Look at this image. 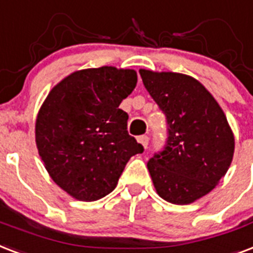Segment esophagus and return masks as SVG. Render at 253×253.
Here are the masks:
<instances>
[{
  "label": "esophagus",
  "instance_id": "34e87169",
  "mask_svg": "<svg viewBox=\"0 0 253 253\" xmlns=\"http://www.w3.org/2000/svg\"><path fill=\"white\" fill-rule=\"evenodd\" d=\"M137 141L140 142L142 146H144L145 149L148 148V144H149V137L148 136H140L138 138H137Z\"/></svg>",
  "mask_w": 253,
  "mask_h": 253
}]
</instances>
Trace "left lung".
Instances as JSON below:
<instances>
[{"label":"left lung","mask_w":253,"mask_h":253,"mask_svg":"<svg viewBox=\"0 0 253 253\" xmlns=\"http://www.w3.org/2000/svg\"><path fill=\"white\" fill-rule=\"evenodd\" d=\"M140 75L168 121L165 148L148 162L156 191L174 205L193 203L227 173L234 133L218 101L197 79L142 68Z\"/></svg>","instance_id":"8db88e82"}]
</instances>
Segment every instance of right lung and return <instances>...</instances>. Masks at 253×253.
<instances>
[{
	"instance_id": "right-lung-1",
	"label": "right lung",
	"mask_w": 253,
	"mask_h": 253,
	"mask_svg": "<svg viewBox=\"0 0 253 253\" xmlns=\"http://www.w3.org/2000/svg\"><path fill=\"white\" fill-rule=\"evenodd\" d=\"M137 84V72L112 66L75 71L43 101L35 142L47 173L78 201L112 193L129 158L144 148L126 130L119 108Z\"/></svg>"
}]
</instances>
